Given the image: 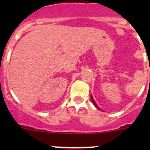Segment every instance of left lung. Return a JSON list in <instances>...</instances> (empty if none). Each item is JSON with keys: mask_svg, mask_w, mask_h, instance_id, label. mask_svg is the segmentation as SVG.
Here are the masks:
<instances>
[{"mask_svg": "<svg viewBox=\"0 0 150 150\" xmlns=\"http://www.w3.org/2000/svg\"><path fill=\"white\" fill-rule=\"evenodd\" d=\"M91 101H92V103H93V104H94V105L95 106V107H97V108H98V110H100V108H99V107H98V106L97 105L96 102L95 101V100H94V99H93V97H92V95H91Z\"/></svg>", "mask_w": 150, "mask_h": 150, "instance_id": "1", "label": "left lung"}]
</instances>
